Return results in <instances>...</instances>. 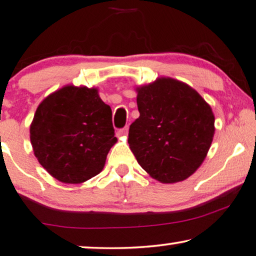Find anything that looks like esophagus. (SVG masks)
<instances>
[{
  "mask_svg": "<svg viewBox=\"0 0 256 256\" xmlns=\"http://www.w3.org/2000/svg\"><path fill=\"white\" fill-rule=\"evenodd\" d=\"M118 134H119L120 136H127L128 135V127H127V126H126L124 128L120 129V130L118 132Z\"/></svg>",
  "mask_w": 256,
  "mask_h": 256,
  "instance_id": "1",
  "label": "esophagus"
}]
</instances>
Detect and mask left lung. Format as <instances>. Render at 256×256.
<instances>
[{
    "label": "left lung",
    "instance_id": "left-lung-1",
    "mask_svg": "<svg viewBox=\"0 0 256 256\" xmlns=\"http://www.w3.org/2000/svg\"><path fill=\"white\" fill-rule=\"evenodd\" d=\"M140 116L130 124V150L154 179L190 178L206 157L214 134L209 104L186 83L162 77L136 88Z\"/></svg>",
    "mask_w": 256,
    "mask_h": 256
}]
</instances>
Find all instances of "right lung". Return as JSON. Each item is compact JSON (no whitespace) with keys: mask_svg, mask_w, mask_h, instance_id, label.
I'll list each match as a JSON object with an SVG mask.
<instances>
[{"mask_svg":"<svg viewBox=\"0 0 256 256\" xmlns=\"http://www.w3.org/2000/svg\"><path fill=\"white\" fill-rule=\"evenodd\" d=\"M34 156L52 176L82 184L102 171L116 143L112 110L97 88L66 85L40 102L30 127Z\"/></svg>","mask_w":256,"mask_h":256,"instance_id":"obj_1","label":"right lung"}]
</instances>
